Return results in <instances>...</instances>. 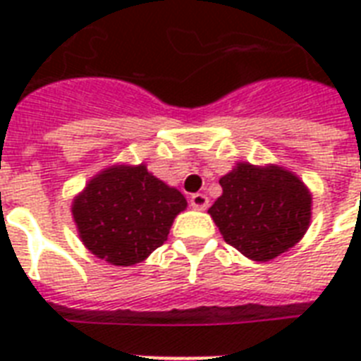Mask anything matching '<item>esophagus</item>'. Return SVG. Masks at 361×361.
<instances>
[{
    "label": "esophagus",
    "mask_w": 361,
    "mask_h": 361,
    "mask_svg": "<svg viewBox=\"0 0 361 361\" xmlns=\"http://www.w3.org/2000/svg\"><path fill=\"white\" fill-rule=\"evenodd\" d=\"M189 202H191V206L195 209H206L209 206V198L206 195H202V192H195L189 198Z\"/></svg>",
    "instance_id": "34e87169"
}]
</instances>
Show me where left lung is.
Returning a JSON list of instances; mask_svg holds the SVG:
<instances>
[{"label":"left lung","mask_w":361,"mask_h":361,"mask_svg":"<svg viewBox=\"0 0 361 361\" xmlns=\"http://www.w3.org/2000/svg\"><path fill=\"white\" fill-rule=\"evenodd\" d=\"M223 195L208 209L226 243L268 262L302 240L311 221V192L283 166L240 163L219 180Z\"/></svg>","instance_id":"obj_1"}]
</instances>
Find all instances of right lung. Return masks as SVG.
I'll list each match as a JSON object with an SVG mask.
<instances>
[{
	"label": "right lung",
	"mask_w": 361,
	"mask_h": 361,
	"mask_svg": "<svg viewBox=\"0 0 361 361\" xmlns=\"http://www.w3.org/2000/svg\"><path fill=\"white\" fill-rule=\"evenodd\" d=\"M185 208V197L147 172L146 164H116L92 178L75 198L73 219L95 257L133 266L163 245Z\"/></svg>",
	"instance_id": "1"
}]
</instances>
